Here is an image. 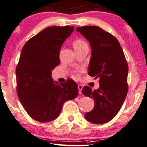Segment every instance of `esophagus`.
<instances>
[{"label":"esophagus","instance_id":"34e87169","mask_svg":"<svg viewBox=\"0 0 147 147\" xmlns=\"http://www.w3.org/2000/svg\"><path fill=\"white\" fill-rule=\"evenodd\" d=\"M83 89V86L82 84H79L78 85V89H79V93L80 94H82V90Z\"/></svg>","mask_w":147,"mask_h":147}]
</instances>
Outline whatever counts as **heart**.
Returning a JSON list of instances; mask_svg holds the SVG:
<instances>
[{
    "label": "heart",
    "instance_id": "1",
    "mask_svg": "<svg viewBox=\"0 0 147 147\" xmlns=\"http://www.w3.org/2000/svg\"><path fill=\"white\" fill-rule=\"evenodd\" d=\"M73 46L74 50L77 48H80L84 47V46H88V44L84 40L82 39H77L73 42Z\"/></svg>",
    "mask_w": 147,
    "mask_h": 147
}]
</instances>
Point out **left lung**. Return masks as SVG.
Wrapping results in <instances>:
<instances>
[{"label": "left lung", "mask_w": 147, "mask_h": 147, "mask_svg": "<svg viewBox=\"0 0 147 147\" xmlns=\"http://www.w3.org/2000/svg\"><path fill=\"white\" fill-rule=\"evenodd\" d=\"M76 30L91 48L88 74L99 80L97 90L87 86L82 89L83 94L95 101L94 108L85 117L94 124H103L116 116L126 98L128 65L119 42L111 34L96 26L78 27Z\"/></svg>", "instance_id": "obj_1"}]
</instances>
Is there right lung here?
I'll list each match as a JSON object with an SVG mask.
<instances>
[{
  "instance_id": "right-lung-1",
  "label": "right lung",
  "mask_w": 147,
  "mask_h": 147,
  "mask_svg": "<svg viewBox=\"0 0 147 147\" xmlns=\"http://www.w3.org/2000/svg\"><path fill=\"white\" fill-rule=\"evenodd\" d=\"M74 27L51 26L28 40L16 69V90L27 113L41 123L52 121L60 113L63 104L78 95L73 80L54 82L52 70L59 65L61 46Z\"/></svg>"
}]
</instances>
